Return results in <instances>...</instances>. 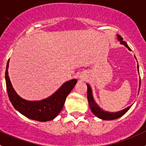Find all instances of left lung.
Listing matches in <instances>:
<instances>
[{
  "mask_svg": "<svg viewBox=\"0 0 146 146\" xmlns=\"http://www.w3.org/2000/svg\"><path fill=\"white\" fill-rule=\"evenodd\" d=\"M117 38L118 40L120 41L121 44H123V45H124L127 48H128L129 50H131L130 48L128 46L127 43L123 40V38H122L121 36H120L119 35H117ZM135 58H136V57H135ZM137 70H138V73H139L138 65H137ZM86 85H87V99H88V102H89V108H90V109H91L92 112L94 113V115H95L96 116L99 118V119H102V120H106V121L116 119H118V118L121 117V115H124V114L128 111L129 109L130 108L131 106H129V107H127V108L124 109V110H122V111H118V112H115V113H112V112L111 113V112H108V111H103V110H102V109L100 107L97 103H96L95 101H94V98H93L92 91L91 86H89L88 84ZM140 86H139V91H140Z\"/></svg>",
  "mask_w": 146,
  "mask_h": 146,
  "instance_id": "8db88e82",
  "label": "left lung"
}]
</instances>
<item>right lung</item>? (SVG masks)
<instances>
[{
  "label": "right lung",
  "instance_id": "add662e5",
  "mask_svg": "<svg viewBox=\"0 0 146 146\" xmlns=\"http://www.w3.org/2000/svg\"><path fill=\"white\" fill-rule=\"evenodd\" d=\"M9 63V60L6 65L5 78L9 100L14 108L28 119L38 121H51L57 117L63 108L67 96L73 89L77 80L66 81L52 95L46 99L37 101L26 100L18 95L11 85L8 73Z\"/></svg>",
  "mask_w": 146,
  "mask_h": 146
}]
</instances>
